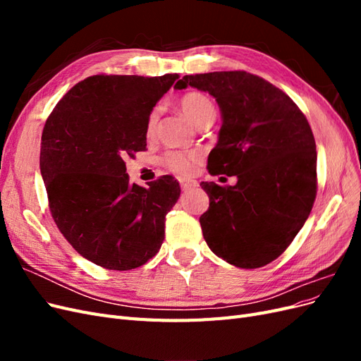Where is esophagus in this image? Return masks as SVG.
I'll return each instance as SVG.
<instances>
[{
	"label": "esophagus",
	"mask_w": 361,
	"mask_h": 361,
	"mask_svg": "<svg viewBox=\"0 0 361 361\" xmlns=\"http://www.w3.org/2000/svg\"><path fill=\"white\" fill-rule=\"evenodd\" d=\"M179 183H180V188H182L183 191H188V190L194 188L195 185H197V182H195V180H185V179L179 180Z\"/></svg>",
	"instance_id": "obj_1"
}]
</instances>
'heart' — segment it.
<instances>
[{"instance_id":"1","label":"heart","mask_w":361,"mask_h":361,"mask_svg":"<svg viewBox=\"0 0 361 361\" xmlns=\"http://www.w3.org/2000/svg\"><path fill=\"white\" fill-rule=\"evenodd\" d=\"M180 110L187 116L192 123L197 126L204 122H214L215 118V106L212 101L206 94L200 92H188L179 99ZM158 108H152L147 120H146V134L150 137L155 133L158 122ZM202 155L199 152H183V150H170L164 155V166L170 171L179 174V176H188L197 164L200 162Z\"/></svg>"}]
</instances>
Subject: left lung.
<instances>
[{"label":"left lung","instance_id":"8db88e82","mask_svg":"<svg viewBox=\"0 0 361 361\" xmlns=\"http://www.w3.org/2000/svg\"><path fill=\"white\" fill-rule=\"evenodd\" d=\"M207 92L223 125L207 158L212 176H236L233 187L202 182L209 209L200 216L206 244L238 268L268 265L307 220L316 199L312 128L290 97L245 71L185 75L174 89Z\"/></svg>","mask_w":361,"mask_h":361}]
</instances>
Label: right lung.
<instances>
[{"label": "right lung", "mask_w": 361, "mask_h": 361, "mask_svg": "<svg viewBox=\"0 0 361 361\" xmlns=\"http://www.w3.org/2000/svg\"><path fill=\"white\" fill-rule=\"evenodd\" d=\"M178 73L93 75L73 85L42 133L40 173L51 215L78 253L105 269L145 265L180 195L173 176L130 183L125 158L146 149V120Z\"/></svg>", "instance_id": "add662e5"}]
</instances>
